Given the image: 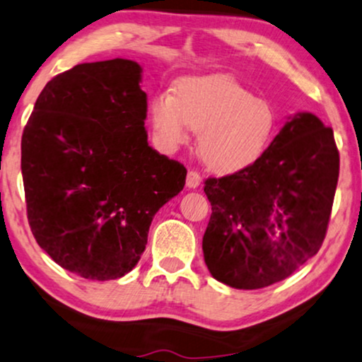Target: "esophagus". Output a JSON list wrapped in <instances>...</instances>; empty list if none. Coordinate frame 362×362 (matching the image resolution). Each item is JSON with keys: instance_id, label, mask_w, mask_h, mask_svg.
Returning <instances> with one entry per match:
<instances>
[{"instance_id": "1", "label": "esophagus", "mask_w": 362, "mask_h": 362, "mask_svg": "<svg viewBox=\"0 0 362 362\" xmlns=\"http://www.w3.org/2000/svg\"><path fill=\"white\" fill-rule=\"evenodd\" d=\"M200 182H202V178H200L199 173L189 170V173H187V187H189V189H197V187L200 185Z\"/></svg>"}]
</instances>
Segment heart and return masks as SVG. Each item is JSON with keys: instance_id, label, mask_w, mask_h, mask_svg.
<instances>
[{"instance_id": "obj_1", "label": "heart", "mask_w": 362, "mask_h": 362, "mask_svg": "<svg viewBox=\"0 0 362 362\" xmlns=\"http://www.w3.org/2000/svg\"><path fill=\"white\" fill-rule=\"evenodd\" d=\"M150 115L163 148L175 150L199 132V153L215 173H234L254 163L276 134L269 100L254 97L228 76H192L152 100Z\"/></svg>"}]
</instances>
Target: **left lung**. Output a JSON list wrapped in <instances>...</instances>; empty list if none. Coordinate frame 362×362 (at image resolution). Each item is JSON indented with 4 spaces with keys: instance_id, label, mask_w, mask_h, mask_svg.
<instances>
[{
    "instance_id": "left-lung-1",
    "label": "left lung",
    "mask_w": 362,
    "mask_h": 362,
    "mask_svg": "<svg viewBox=\"0 0 362 362\" xmlns=\"http://www.w3.org/2000/svg\"><path fill=\"white\" fill-rule=\"evenodd\" d=\"M337 177L332 128L303 112L249 167L207 178L212 215L202 250L212 277L250 291L294 274L321 249Z\"/></svg>"
}]
</instances>
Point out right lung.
Listing matches in <instances>:
<instances>
[{
    "instance_id": "add662e5",
    "label": "right lung",
    "mask_w": 362,
    "mask_h": 362,
    "mask_svg": "<svg viewBox=\"0 0 362 362\" xmlns=\"http://www.w3.org/2000/svg\"><path fill=\"white\" fill-rule=\"evenodd\" d=\"M132 59L81 63L36 100L21 136L26 212L58 265L91 281L135 267L153 215L187 170L147 141V93Z\"/></svg>"
}]
</instances>
